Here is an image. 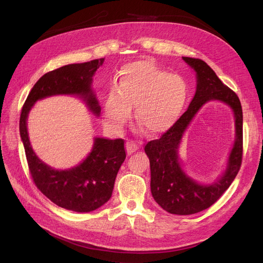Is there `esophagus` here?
Masks as SVG:
<instances>
[{
  "label": "esophagus",
  "instance_id": "34e87169",
  "mask_svg": "<svg viewBox=\"0 0 263 263\" xmlns=\"http://www.w3.org/2000/svg\"><path fill=\"white\" fill-rule=\"evenodd\" d=\"M125 147H126V153H127V155L128 156H130V155H133L135 151H136L139 147H138V145L136 144V142L135 141H132V140H128L126 142V145H125Z\"/></svg>",
  "mask_w": 263,
  "mask_h": 263
}]
</instances>
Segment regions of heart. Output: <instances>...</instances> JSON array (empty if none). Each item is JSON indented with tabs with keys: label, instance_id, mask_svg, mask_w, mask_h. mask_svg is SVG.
<instances>
[{
	"label": "heart",
	"instance_id": "b5f03b06",
	"mask_svg": "<svg viewBox=\"0 0 263 263\" xmlns=\"http://www.w3.org/2000/svg\"><path fill=\"white\" fill-rule=\"evenodd\" d=\"M186 100V84L180 76L149 61L128 63L105 99L104 123L108 129L121 132L135 107L136 122L148 134H163L178 122Z\"/></svg>",
	"mask_w": 263,
	"mask_h": 263
}]
</instances>
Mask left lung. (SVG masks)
I'll list each match as a JSON object with an SVG mask.
<instances>
[{"label": "left lung", "mask_w": 263, "mask_h": 263, "mask_svg": "<svg viewBox=\"0 0 263 263\" xmlns=\"http://www.w3.org/2000/svg\"><path fill=\"white\" fill-rule=\"evenodd\" d=\"M196 72V92L186 112L159 139L150 140L145 153L150 161L151 194L170 214L191 215L216 202L235 180L242 161V108L237 94L222 83L213 69L201 59L183 57ZM220 100L233 109L236 137L224 174L212 185H201L182 171L177 150L181 136L205 102Z\"/></svg>", "instance_id": "left-lung-1"}]
</instances>
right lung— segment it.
<instances>
[{"mask_svg": "<svg viewBox=\"0 0 263 263\" xmlns=\"http://www.w3.org/2000/svg\"><path fill=\"white\" fill-rule=\"evenodd\" d=\"M103 62L104 58L72 63L44 74L30 90L20 118L21 138L36 186L55 205L78 213L97 210L112 196L117 172L126 158L124 139L95 138L92 151L80 164L68 170H54L44 163L31 148L27 117L35 102L58 94L79 95L99 116L101 107L91 84L92 77Z\"/></svg>", "mask_w": 263, "mask_h": 263, "instance_id": "right-lung-1", "label": "right lung"}]
</instances>
